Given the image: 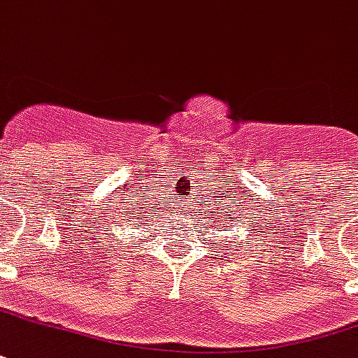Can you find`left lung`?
Listing matches in <instances>:
<instances>
[{
    "label": "left lung",
    "mask_w": 358,
    "mask_h": 358,
    "mask_svg": "<svg viewBox=\"0 0 358 358\" xmlns=\"http://www.w3.org/2000/svg\"><path fill=\"white\" fill-rule=\"evenodd\" d=\"M224 227H226V226H224Z\"/></svg>",
    "instance_id": "left-lung-1"
}]
</instances>
